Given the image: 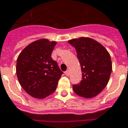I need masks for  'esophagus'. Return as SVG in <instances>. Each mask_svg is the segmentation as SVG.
<instances>
[{
  "label": "esophagus",
  "mask_w": 128,
  "mask_h": 128,
  "mask_svg": "<svg viewBox=\"0 0 128 128\" xmlns=\"http://www.w3.org/2000/svg\"><path fill=\"white\" fill-rule=\"evenodd\" d=\"M65 74H66V76H69V75H70V71L68 70H66V71L65 72Z\"/></svg>",
  "instance_id": "1"
}]
</instances>
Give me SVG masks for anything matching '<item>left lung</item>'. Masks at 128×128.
<instances>
[{
  "label": "left lung",
  "instance_id": "1",
  "mask_svg": "<svg viewBox=\"0 0 128 128\" xmlns=\"http://www.w3.org/2000/svg\"><path fill=\"white\" fill-rule=\"evenodd\" d=\"M68 42L76 49L82 72L81 81L72 86L74 92L83 98H93L108 82L112 71L110 54L100 43L90 38H74Z\"/></svg>",
  "mask_w": 128,
  "mask_h": 128
}]
</instances>
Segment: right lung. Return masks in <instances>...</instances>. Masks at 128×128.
<instances>
[{
    "label": "right lung",
    "instance_id": "right-lung-1",
    "mask_svg": "<svg viewBox=\"0 0 128 128\" xmlns=\"http://www.w3.org/2000/svg\"><path fill=\"white\" fill-rule=\"evenodd\" d=\"M56 42L40 39L30 43L19 55L16 73L24 90L33 98L42 99L57 88L63 72L52 59Z\"/></svg>",
    "mask_w": 128,
    "mask_h": 128
}]
</instances>
